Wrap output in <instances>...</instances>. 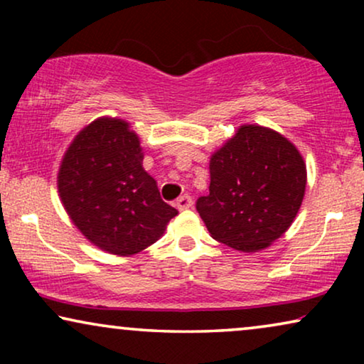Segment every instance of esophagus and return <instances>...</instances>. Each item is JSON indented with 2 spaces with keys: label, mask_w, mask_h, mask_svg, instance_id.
Listing matches in <instances>:
<instances>
[{
  "label": "esophagus",
  "mask_w": 364,
  "mask_h": 364,
  "mask_svg": "<svg viewBox=\"0 0 364 364\" xmlns=\"http://www.w3.org/2000/svg\"><path fill=\"white\" fill-rule=\"evenodd\" d=\"M192 197L191 196H182V197H178L177 198V202H176V207L178 208V210H187V208H191L192 207Z\"/></svg>",
  "instance_id": "1"
}]
</instances>
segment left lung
<instances>
[{"label": "left lung", "instance_id": "left-lung-1", "mask_svg": "<svg viewBox=\"0 0 364 364\" xmlns=\"http://www.w3.org/2000/svg\"><path fill=\"white\" fill-rule=\"evenodd\" d=\"M305 187L298 149L273 129L245 124L212 154L208 196L198 197L197 212L217 242L258 252L290 228Z\"/></svg>", "mask_w": 364, "mask_h": 364}]
</instances>
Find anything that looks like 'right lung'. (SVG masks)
Here are the masks:
<instances>
[{
    "label": "right lung",
    "mask_w": 364,
    "mask_h": 364,
    "mask_svg": "<svg viewBox=\"0 0 364 364\" xmlns=\"http://www.w3.org/2000/svg\"><path fill=\"white\" fill-rule=\"evenodd\" d=\"M142 159L129 122L99 117L74 137L59 167L58 191L69 218L112 255L129 257L156 243L178 213L161 198Z\"/></svg>",
    "instance_id": "obj_1"
}]
</instances>
